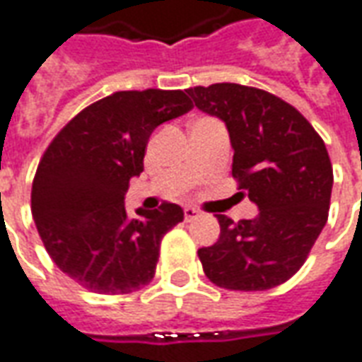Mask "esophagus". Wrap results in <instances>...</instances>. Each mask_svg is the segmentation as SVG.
I'll use <instances>...</instances> for the list:
<instances>
[{
  "mask_svg": "<svg viewBox=\"0 0 362 362\" xmlns=\"http://www.w3.org/2000/svg\"><path fill=\"white\" fill-rule=\"evenodd\" d=\"M183 212H185V220H187V222H191V220H194V218H197V216H201V212H199V210H197V209H193V206H187V209L183 210Z\"/></svg>",
  "mask_w": 362,
  "mask_h": 362,
  "instance_id": "esophagus-1",
  "label": "esophagus"
}]
</instances>
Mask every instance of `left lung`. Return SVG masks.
Here are the masks:
<instances>
[{
	"instance_id": "obj_1",
	"label": "left lung",
	"mask_w": 362,
	"mask_h": 362,
	"mask_svg": "<svg viewBox=\"0 0 362 362\" xmlns=\"http://www.w3.org/2000/svg\"><path fill=\"white\" fill-rule=\"evenodd\" d=\"M201 111L226 122L232 177L259 206L257 218L216 214L220 238L201 247L210 283L228 291H269L286 283L327 222L333 168L322 136L281 97L240 83L189 87Z\"/></svg>"
}]
</instances>
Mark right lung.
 <instances>
[{"label": "right lung", "instance_id": "obj_1", "mask_svg": "<svg viewBox=\"0 0 362 362\" xmlns=\"http://www.w3.org/2000/svg\"><path fill=\"white\" fill-rule=\"evenodd\" d=\"M191 109L181 89L117 91L79 111L42 153L30 191L38 235L86 291L130 294L152 283L161 240L183 209L163 201L128 218L124 194L144 171L153 130Z\"/></svg>", "mask_w": 362, "mask_h": 362}]
</instances>
